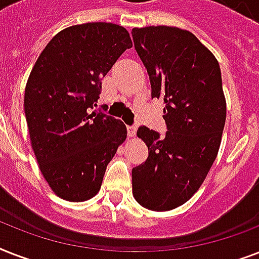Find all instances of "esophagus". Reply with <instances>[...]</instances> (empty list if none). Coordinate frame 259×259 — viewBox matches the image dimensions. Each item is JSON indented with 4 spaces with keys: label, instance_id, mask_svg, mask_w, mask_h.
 I'll return each mask as SVG.
<instances>
[{
    "label": "esophagus",
    "instance_id": "1",
    "mask_svg": "<svg viewBox=\"0 0 259 259\" xmlns=\"http://www.w3.org/2000/svg\"><path fill=\"white\" fill-rule=\"evenodd\" d=\"M137 133V127L136 126H127V136L129 137H134Z\"/></svg>",
    "mask_w": 259,
    "mask_h": 259
}]
</instances>
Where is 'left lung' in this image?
Returning <instances> with one entry per match:
<instances>
[{
	"label": "left lung",
	"instance_id": "1",
	"mask_svg": "<svg viewBox=\"0 0 259 259\" xmlns=\"http://www.w3.org/2000/svg\"><path fill=\"white\" fill-rule=\"evenodd\" d=\"M134 48L149 75L152 98H162L166 132L146 126L145 162L132 170L134 199L152 211L184 204L200 188L218 156L226 122L219 63L188 30L133 28Z\"/></svg>",
	"mask_w": 259,
	"mask_h": 259
}]
</instances>
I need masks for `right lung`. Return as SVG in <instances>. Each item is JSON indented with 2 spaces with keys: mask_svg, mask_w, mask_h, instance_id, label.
I'll list each match as a JSON object with an SVG mask.
<instances>
[{
  "mask_svg": "<svg viewBox=\"0 0 259 259\" xmlns=\"http://www.w3.org/2000/svg\"><path fill=\"white\" fill-rule=\"evenodd\" d=\"M132 47L117 24L74 25L47 44L30 71L24 97L30 144L42 176L64 200L95 196L126 140L123 122L94 107L101 80Z\"/></svg>",
  "mask_w": 259,
  "mask_h": 259,
  "instance_id": "obj_1",
  "label": "right lung"
}]
</instances>
